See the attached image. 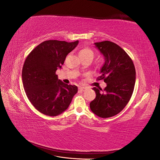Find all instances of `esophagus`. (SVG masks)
Instances as JSON below:
<instances>
[{"mask_svg": "<svg viewBox=\"0 0 160 160\" xmlns=\"http://www.w3.org/2000/svg\"><path fill=\"white\" fill-rule=\"evenodd\" d=\"M79 89L80 91H84L86 89V88H85V87H79Z\"/></svg>", "mask_w": 160, "mask_h": 160, "instance_id": "34e87169", "label": "esophagus"}]
</instances>
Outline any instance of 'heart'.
<instances>
[{"mask_svg":"<svg viewBox=\"0 0 160 160\" xmlns=\"http://www.w3.org/2000/svg\"><path fill=\"white\" fill-rule=\"evenodd\" d=\"M79 55L80 57H90L93 59L94 52L89 47H83L79 51Z\"/></svg>","mask_w":160,"mask_h":160,"instance_id":"b5f03b06","label":"heart"}]
</instances>
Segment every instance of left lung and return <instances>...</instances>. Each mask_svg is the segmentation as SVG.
I'll list each match as a JSON object with an SVG mask.
<instances>
[{"label": "left lung", "mask_w": 160, "mask_h": 160, "mask_svg": "<svg viewBox=\"0 0 160 160\" xmlns=\"http://www.w3.org/2000/svg\"><path fill=\"white\" fill-rule=\"evenodd\" d=\"M95 45L105 59L98 80H104L107 87L104 89L93 88L96 98L89 105L95 115L108 118L120 113L132 98L135 69L131 57L115 42L105 41Z\"/></svg>", "instance_id": "8db88e82"}]
</instances>
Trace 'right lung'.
I'll return each mask as SVG.
<instances>
[{
  "mask_svg": "<svg viewBox=\"0 0 160 160\" xmlns=\"http://www.w3.org/2000/svg\"><path fill=\"white\" fill-rule=\"evenodd\" d=\"M49 40L41 42L27 57L22 67V80L27 98L39 112L57 116L69 106L77 93L76 85L58 79L56 71L78 44Z\"/></svg>",
  "mask_w": 160,
  "mask_h": 160,
  "instance_id": "1",
  "label": "right lung"
}]
</instances>
